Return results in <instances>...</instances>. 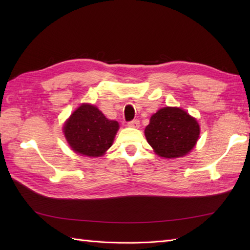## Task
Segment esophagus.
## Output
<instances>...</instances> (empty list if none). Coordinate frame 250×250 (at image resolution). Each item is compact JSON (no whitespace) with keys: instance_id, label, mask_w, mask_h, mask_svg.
I'll return each instance as SVG.
<instances>
[{"instance_id":"34e87169","label":"esophagus","mask_w":250,"mask_h":250,"mask_svg":"<svg viewBox=\"0 0 250 250\" xmlns=\"http://www.w3.org/2000/svg\"><path fill=\"white\" fill-rule=\"evenodd\" d=\"M128 125L131 126V128H139V126H140V120H137V119L132 120V121L128 122Z\"/></svg>"}]
</instances>
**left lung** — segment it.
Returning a JSON list of instances; mask_svg holds the SVG:
<instances>
[{
  "mask_svg": "<svg viewBox=\"0 0 250 250\" xmlns=\"http://www.w3.org/2000/svg\"><path fill=\"white\" fill-rule=\"evenodd\" d=\"M200 125L179 107H163L150 117L145 136L159 157L173 159L187 155L195 146Z\"/></svg>",
  "mask_w": 250,
  "mask_h": 250,
  "instance_id": "left-lung-1",
  "label": "left lung"
}]
</instances>
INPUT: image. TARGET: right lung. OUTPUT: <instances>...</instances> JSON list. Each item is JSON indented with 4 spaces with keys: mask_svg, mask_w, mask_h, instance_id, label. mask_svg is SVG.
Masks as SVG:
<instances>
[{
    "mask_svg": "<svg viewBox=\"0 0 250 250\" xmlns=\"http://www.w3.org/2000/svg\"><path fill=\"white\" fill-rule=\"evenodd\" d=\"M119 124L106 118L91 104H82L63 126L72 150L87 157H101L113 145Z\"/></svg>",
    "mask_w": 250,
    "mask_h": 250,
    "instance_id": "1",
    "label": "right lung"
}]
</instances>
